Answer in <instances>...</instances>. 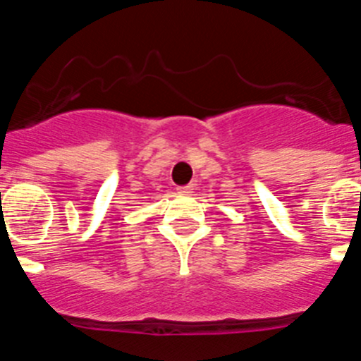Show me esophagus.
<instances>
[{
  "mask_svg": "<svg viewBox=\"0 0 361 361\" xmlns=\"http://www.w3.org/2000/svg\"><path fill=\"white\" fill-rule=\"evenodd\" d=\"M177 191L180 193V195H190L191 191H193V184H188V186L177 188Z\"/></svg>",
  "mask_w": 361,
  "mask_h": 361,
  "instance_id": "obj_1",
  "label": "esophagus"
}]
</instances>
